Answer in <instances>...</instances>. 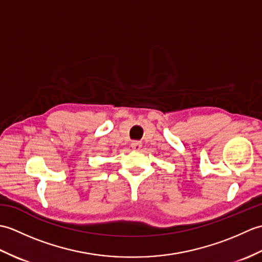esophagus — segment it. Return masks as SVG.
<instances>
[{"mask_svg": "<svg viewBox=\"0 0 262 262\" xmlns=\"http://www.w3.org/2000/svg\"><path fill=\"white\" fill-rule=\"evenodd\" d=\"M142 147V143L141 142H137V141H134L132 143V148L135 149V151H140Z\"/></svg>", "mask_w": 262, "mask_h": 262, "instance_id": "esophagus-1", "label": "esophagus"}]
</instances>
